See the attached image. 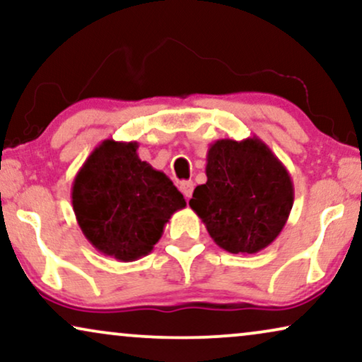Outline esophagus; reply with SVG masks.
Instances as JSON below:
<instances>
[{"instance_id":"obj_1","label":"esophagus","mask_w":362,"mask_h":362,"mask_svg":"<svg viewBox=\"0 0 362 362\" xmlns=\"http://www.w3.org/2000/svg\"><path fill=\"white\" fill-rule=\"evenodd\" d=\"M180 192L185 195V199H190L192 192H194V182L185 180L180 184Z\"/></svg>"}]
</instances>
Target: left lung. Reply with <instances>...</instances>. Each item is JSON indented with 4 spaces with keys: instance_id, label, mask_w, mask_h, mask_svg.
<instances>
[{
    "instance_id": "obj_1",
    "label": "left lung",
    "mask_w": 362,
    "mask_h": 362,
    "mask_svg": "<svg viewBox=\"0 0 362 362\" xmlns=\"http://www.w3.org/2000/svg\"><path fill=\"white\" fill-rule=\"evenodd\" d=\"M205 173L207 182L189 205L215 244L230 254H255L277 239L294 204V185L259 136L214 141Z\"/></svg>"
}]
</instances>
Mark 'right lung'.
I'll return each mask as SVG.
<instances>
[{
	"label": "right lung",
	"mask_w": 362,
	"mask_h": 362,
	"mask_svg": "<svg viewBox=\"0 0 362 362\" xmlns=\"http://www.w3.org/2000/svg\"><path fill=\"white\" fill-rule=\"evenodd\" d=\"M136 141L103 140L76 173L71 204L98 252L132 262L153 250L185 199L165 173L141 162Z\"/></svg>",
	"instance_id": "right-lung-1"
}]
</instances>
